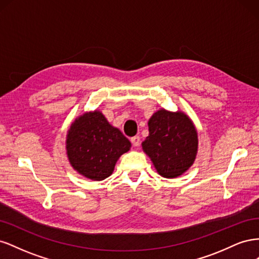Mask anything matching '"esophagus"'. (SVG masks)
Segmentation results:
<instances>
[{
	"label": "esophagus",
	"mask_w": 259,
	"mask_h": 259,
	"mask_svg": "<svg viewBox=\"0 0 259 259\" xmlns=\"http://www.w3.org/2000/svg\"><path fill=\"white\" fill-rule=\"evenodd\" d=\"M131 142H132L133 146L138 147L140 145V138H139V136H134V137L131 138Z\"/></svg>",
	"instance_id": "1"
}]
</instances>
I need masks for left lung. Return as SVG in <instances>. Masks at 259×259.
<instances>
[{"mask_svg": "<svg viewBox=\"0 0 259 259\" xmlns=\"http://www.w3.org/2000/svg\"><path fill=\"white\" fill-rule=\"evenodd\" d=\"M148 126L149 136L142 146L156 171L165 178L183 175L198 152V133L190 117L182 111L160 109L152 114Z\"/></svg>", "mask_w": 259, "mask_h": 259, "instance_id": "left-lung-1", "label": "left lung"}]
</instances>
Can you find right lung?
<instances>
[{
  "label": "right lung",
  "mask_w": 259,
  "mask_h": 259,
  "mask_svg": "<svg viewBox=\"0 0 259 259\" xmlns=\"http://www.w3.org/2000/svg\"><path fill=\"white\" fill-rule=\"evenodd\" d=\"M130 140L98 110L85 112L70 126L66 149L71 166L82 176L100 182L112 174Z\"/></svg>",
  "instance_id": "obj_1"
}]
</instances>
